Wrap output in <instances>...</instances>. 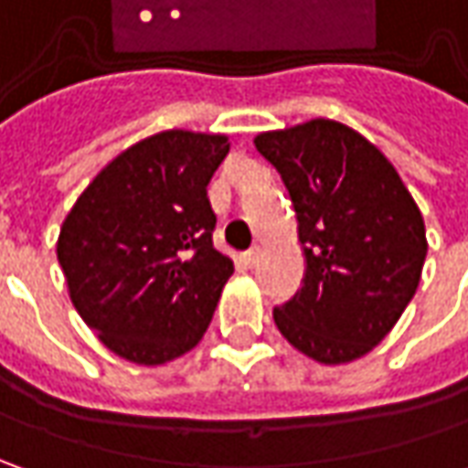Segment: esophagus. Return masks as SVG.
Wrapping results in <instances>:
<instances>
[{"mask_svg": "<svg viewBox=\"0 0 468 468\" xmlns=\"http://www.w3.org/2000/svg\"><path fill=\"white\" fill-rule=\"evenodd\" d=\"M242 261H244V265H247V268H252L255 262L261 261V247H250L247 252H242Z\"/></svg>", "mask_w": 468, "mask_h": 468, "instance_id": "34e87169", "label": "esophagus"}]
</instances>
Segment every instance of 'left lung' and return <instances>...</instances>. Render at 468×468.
<instances>
[{"label": "left lung", "mask_w": 468, "mask_h": 468, "mask_svg": "<svg viewBox=\"0 0 468 468\" xmlns=\"http://www.w3.org/2000/svg\"><path fill=\"white\" fill-rule=\"evenodd\" d=\"M297 213L304 279L273 307L286 341L323 365L365 356L396 325L422 276L424 221L367 137L313 119L255 137Z\"/></svg>", "instance_id": "8db88e82"}]
</instances>
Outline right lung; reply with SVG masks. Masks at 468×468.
<instances>
[{
  "mask_svg": "<svg viewBox=\"0 0 468 468\" xmlns=\"http://www.w3.org/2000/svg\"><path fill=\"white\" fill-rule=\"evenodd\" d=\"M224 135L169 130L119 154L64 218L57 258L75 310L109 349L164 365L206 333L234 273L213 247L207 182Z\"/></svg>",
  "mask_w": 468,
  "mask_h": 468,
  "instance_id": "obj_1",
  "label": "right lung"
}]
</instances>
